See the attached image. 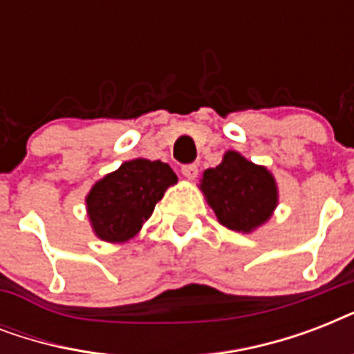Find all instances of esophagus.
<instances>
[{
    "label": "esophagus",
    "instance_id": "obj_1",
    "mask_svg": "<svg viewBox=\"0 0 354 354\" xmlns=\"http://www.w3.org/2000/svg\"><path fill=\"white\" fill-rule=\"evenodd\" d=\"M182 174L187 178V180H194V178L198 176V165H194V163H191V165H183Z\"/></svg>",
    "mask_w": 354,
    "mask_h": 354
}]
</instances>
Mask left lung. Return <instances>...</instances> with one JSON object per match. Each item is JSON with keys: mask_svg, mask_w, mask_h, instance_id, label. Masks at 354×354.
Returning <instances> with one entry per match:
<instances>
[{"mask_svg": "<svg viewBox=\"0 0 354 354\" xmlns=\"http://www.w3.org/2000/svg\"><path fill=\"white\" fill-rule=\"evenodd\" d=\"M198 187L222 226L239 233L266 224L279 204L274 174L236 150H227L218 165L205 169Z\"/></svg>", "mask_w": 354, "mask_h": 354, "instance_id": "left-lung-1", "label": "left lung"}]
</instances>
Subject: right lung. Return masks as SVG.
Masks as SVG:
<instances>
[{
	"label": "right lung",
	"instance_id": "1",
	"mask_svg": "<svg viewBox=\"0 0 354 354\" xmlns=\"http://www.w3.org/2000/svg\"><path fill=\"white\" fill-rule=\"evenodd\" d=\"M174 183L178 176L160 160L136 158L108 172L86 194V213L97 239L112 244L133 239Z\"/></svg>",
	"mask_w": 354,
	"mask_h": 354
}]
</instances>
